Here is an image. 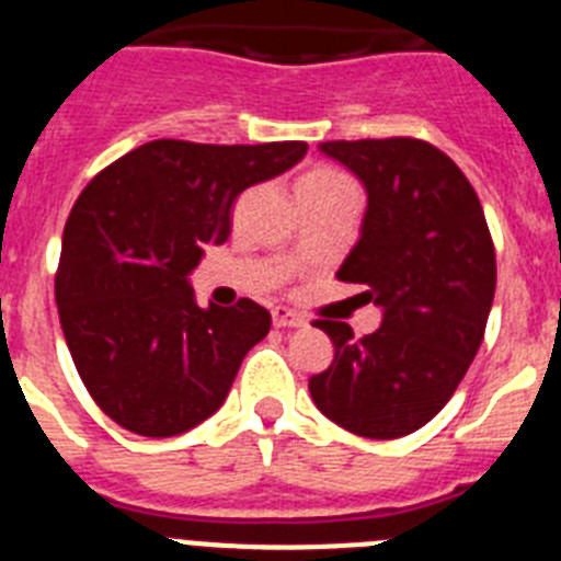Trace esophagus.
I'll return each mask as SVG.
<instances>
[{"label":"esophagus","mask_w":561,"mask_h":561,"mask_svg":"<svg viewBox=\"0 0 561 561\" xmlns=\"http://www.w3.org/2000/svg\"><path fill=\"white\" fill-rule=\"evenodd\" d=\"M274 328H305V319H301L296 310L287 308H274Z\"/></svg>","instance_id":"1"}]
</instances>
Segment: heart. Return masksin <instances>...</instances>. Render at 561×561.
Returning a JSON list of instances; mask_svg holds the SVG:
<instances>
[{"mask_svg": "<svg viewBox=\"0 0 561 561\" xmlns=\"http://www.w3.org/2000/svg\"><path fill=\"white\" fill-rule=\"evenodd\" d=\"M339 188H353L344 174L333 172V169H310L305 178L299 180V194H328L339 192Z\"/></svg>", "mask_w": 561, "mask_h": 561, "instance_id": "1", "label": "heart"}]
</instances>
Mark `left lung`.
<instances>
[{
	"mask_svg": "<svg viewBox=\"0 0 561 561\" xmlns=\"http://www.w3.org/2000/svg\"><path fill=\"white\" fill-rule=\"evenodd\" d=\"M319 149L367 188L362 237L335 276L364 285L383 319L364 339L344 321H316L335 358L310 378V396L353 435H412L449 403L483 344L496 287L483 206L455 160L426 140H328Z\"/></svg>",
	"mask_w": 561,
	"mask_h": 561,
	"instance_id": "1",
	"label": "left lung"
}]
</instances>
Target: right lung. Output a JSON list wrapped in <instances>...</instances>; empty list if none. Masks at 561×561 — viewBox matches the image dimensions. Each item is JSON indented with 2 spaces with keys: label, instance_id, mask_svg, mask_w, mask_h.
Masks as SVG:
<instances>
[{
  "label": "right lung",
  "instance_id": "right-lung-1",
  "mask_svg": "<svg viewBox=\"0 0 561 561\" xmlns=\"http://www.w3.org/2000/svg\"><path fill=\"white\" fill-rule=\"evenodd\" d=\"M305 140H152L87 183L67 217L56 305L92 401L144 437L183 435L226 401L271 330L256 301L199 308L188 274L231 233L245 188L287 172Z\"/></svg>",
  "mask_w": 561,
  "mask_h": 561
}]
</instances>
